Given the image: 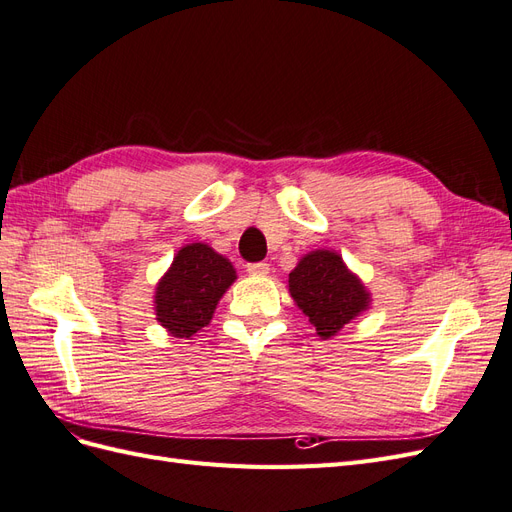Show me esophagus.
I'll return each instance as SVG.
<instances>
[{"instance_id": "obj_1", "label": "esophagus", "mask_w": 512, "mask_h": 512, "mask_svg": "<svg viewBox=\"0 0 512 512\" xmlns=\"http://www.w3.org/2000/svg\"><path fill=\"white\" fill-rule=\"evenodd\" d=\"M245 269L252 275H267L269 273L267 262H250V265H245Z\"/></svg>"}]
</instances>
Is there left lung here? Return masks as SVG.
Instances as JSON below:
<instances>
[{
  "mask_svg": "<svg viewBox=\"0 0 512 512\" xmlns=\"http://www.w3.org/2000/svg\"><path fill=\"white\" fill-rule=\"evenodd\" d=\"M288 292L322 339L337 335L371 303L363 282L331 250L305 254L288 275Z\"/></svg>",
  "mask_w": 512,
  "mask_h": 512,
  "instance_id": "obj_1",
  "label": "left lung"
}]
</instances>
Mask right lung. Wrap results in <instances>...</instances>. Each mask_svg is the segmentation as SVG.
Wrapping results in <instances>:
<instances>
[{"mask_svg": "<svg viewBox=\"0 0 512 512\" xmlns=\"http://www.w3.org/2000/svg\"><path fill=\"white\" fill-rule=\"evenodd\" d=\"M235 280L232 262L213 247L183 245L156 286V320L173 337L190 339L211 322L218 301Z\"/></svg>", "mask_w": 512, "mask_h": 512, "instance_id": "add662e5", "label": "right lung"}]
</instances>
